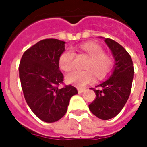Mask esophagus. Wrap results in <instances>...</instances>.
<instances>
[{
	"instance_id": "1",
	"label": "esophagus",
	"mask_w": 147,
	"mask_h": 147,
	"mask_svg": "<svg viewBox=\"0 0 147 147\" xmlns=\"http://www.w3.org/2000/svg\"><path fill=\"white\" fill-rule=\"evenodd\" d=\"M83 91H84V89H81V88H79V89H78V92H79V94H82V93H83Z\"/></svg>"
}]
</instances>
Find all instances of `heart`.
I'll list each match as a JSON object with an SVG mask.
<instances>
[{"instance_id":"obj_1","label":"heart","mask_w":147,"mask_h":147,"mask_svg":"<svg viewBox=\"0 0 147 147\" xmlns=\"http://www.w3.org/2000/svg\"><path fill=\"white\" fill-rule=\"evenodd\" d=\"M80 54L86 55L89 59L84 65L86 71H74L66 76L67 83L72 84L77 87H83L92 83L94 80V74L99 79L104 78L110 73L113 68V60L105 54V49L94 42H87L80 45L79 48ZM75 52L67 49L64 50L59 57V66L64 71H69L74 67Z\"/></svg>"}]
</instances>
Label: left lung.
<instances>
[{
  "label": "left lung",
  "instance_id": "8db88e82",
  "mask_svg": "<svg viewBox=\"0 0 147 147\" xmlns=\"http://www.w3.org/2000/svg\"><path fill=\"white\" fill-rule=\"evenodd\" d=\"M105 42L115 60L114 69L108 80L91 88L96 98L89 109L99 119L106 120L116 117L126 104L131 90L134 67L131 56L122 45L110 38H105Z\"/></svg>",
  "mask_w": 147,
  "mask_h": 147
}]
</instances>
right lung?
I'll return each mask as SVG.
<instances>
[{
  "label": "right lung",
  "instance_id": "obj_1",
  "mask_svg": "<svg viewBox=\"0 0 147 147\" xmlns=\"http://www.w3.org/2000/svg\"><path fill=\"white\" fill-rule=\"evenodd\" d=\"M65 42L44 39L24 52L19 72L21 86L27 105L40 120L56 122L64 117L71 98L78 94L76 87L63 83L59 69V57L65 50Z\"/></svg>",
  "mask_w": 147,
  "mask_h": 147
}]
</instances>
